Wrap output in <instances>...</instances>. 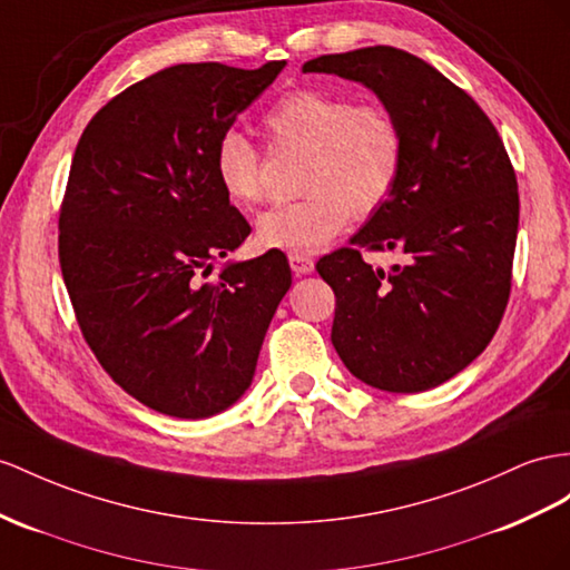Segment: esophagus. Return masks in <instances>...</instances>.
Returning <instances> with one entry per match:
<instances>
[{
  "label": "esophagus",
  "mask_w": 570,
  "mask_h": 570,
  "mask_svg": "<svg viewBox=\"0 0 570 570\" xmlns=\"http://www.w3.org/2000/svg\"><path fill=\"white\" fill-rule=\"evenodd\" d=\"M288 265L298 276L301 274H311L315 269V262L308 255H288Z\"/></svg>",
  "instance_id": "obj_1"
}]
</instances>
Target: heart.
Segmentation results:
<instances>
[{
    "mask_svg": "<svg viewBox=\"0 0 570 570\" xmlns=\"http://www.w3.org/2000/svg\"><path fill=\"white\" fill-rule=\"evenodd\" d=\"M262 127L279 149L305 151L303 199L276 204L257 218L255 238L267 250L308 255L337 238L356 216H368L395 193L404 168V129L381 104L296 89L276 98ZM214 175L228 202L253 207L265 199L257 146L228 129L216 141Z\"/></svg>",
    "mask_w": 570,
    "mask_h": 570,
    "instance_id": "b5f03b06",
    "label": "heart"
}]
</instances>
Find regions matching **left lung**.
Returning a JSON list of instances; mask_svg holds the SVG:
<instances>
[{
	"instance_id": "left-lung-1",
	"label": "left lung",
	"mask_w": 570,
	"mask_h": 570,
	"mask_svg": "<svg viewBox=\"0 0 570 570\" xmlns=\"http://www.w3.org/2000/svg\"><path fill=\"white\" fill-rule=\"evenodd\" d=\"M303 75L361 81L397 115L404 168L395 193L352 245L317 259L332 286V344L358 381L424 392L484 352L513 279L520 197L513 164L470 94L429 62L390 46L323 55ZM363 249H395L390 273Z\"/></svg>"
}]
</instances>
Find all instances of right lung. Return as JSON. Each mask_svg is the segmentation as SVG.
<instances>
[{
  "label": "right lung",
  "instance_id": "1",
  "mask_svg": "<svg viewBox=\"0 0 570 570\" xmlns=\"http://www.w3.org/2000/svg\"><path fill=\"white\" fill-rule=\"evenodd\" d=\"M284 67L160 69L108 100L71 158L60 209L71 308L104 371L154 412L228 410L291 286L282 250L207 279L250 236L216 183V141Z\"/></svg>",
  "mask_w": 570,
  "mask_h": 570
}]
</instances>
